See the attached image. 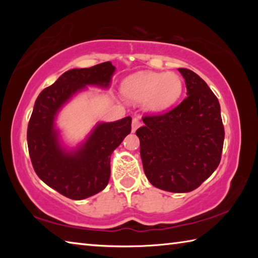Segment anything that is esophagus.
<instances>
[{
  "label": "esophagus",
  "instance_id": "esophagus-1",
  "mask_svg": "<svg viewBox=\"0 0 258 258\" xmlns=\"http://www.w3.org/2000/svg\"><path fill=\"white\" fill-rule=\"evenodd\" d=\"M140 126H141V120L139 119V117H134L132 120V132H135Z\"/></svg>",
  "mask_w": 258,
  "mask_h": 258
}]
</instances>
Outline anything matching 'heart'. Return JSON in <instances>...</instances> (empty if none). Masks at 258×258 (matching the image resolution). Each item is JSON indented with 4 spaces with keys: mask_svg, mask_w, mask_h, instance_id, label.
Segmentation results:
<instances>
[{
    "mask_svg": "<svg viewBox=\"0 0 258 258\" xmlns=\"http://www.w3.org/2000/svg\"><path fill=\"white\" fill-rule=\"evenodd\" d=\"M121 91L130 100L145 101L148 110L163 111L180 99L183 82L175 73H139L126 78Z\"/></svg>",
    "mask_w": 258,
    "mask_h": 258,
    "instance_id": "b5f03b06",
    "label": "heart"
}]
</instances>
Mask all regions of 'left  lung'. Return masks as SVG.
<instances>
[{"mask_svg": "<svg viewBox=\"0 0 258 258\" xmlns=\"http://www.w3.org/2000/svg\"><path fill=\"white\" fill-rule=\"evenodd\" d=\"M185 80L186 98L165 112L142 117L137 130L143 171L154 186L190 192L220 165L224 126L216 95L190 69L178 68Z\"/></svg>", "mask_w": 258, "mask_h": 258, "instance_id": "1", "label": "left lung"}]
</instances>
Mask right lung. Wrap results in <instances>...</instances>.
Returning <instances> with one entry per match:
<instances>
[{
    "label": "right lung",
    "mask_w": 258,
    "mask_h": 258,
    "mask_svg": "<svg viewBox=\"0 0 258 258\" xmlns=\"http://www.w3.org/2000/svg\"><path fill=\"white\" fill-rule=\"evenodd\" d=\"M115 67L110 61L71 69L38 95L27 128L29 157L37 176L64 197L82 200L102 191L110 177V156L131 133L132 118L99 124L75 154L60 149L53 128L56 111L86 85L107 87Z\"/></svg>",
    "instance_id": "add662e5"
}]
</instances>
